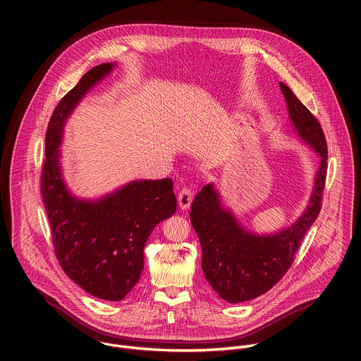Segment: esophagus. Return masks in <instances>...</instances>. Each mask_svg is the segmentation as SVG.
<instances>
[{
    "instance_id": "34e87169",
    "label": "esophagus",
    "mask_w": 361,
    "mask_h": 361,
    "mask_svg": "<svg viewBox=\"0 0 361 361\" xmlns=\"http://www.w3.org/2000/svg\"><path fill=\"white\" fill-rule=\"evenodd\" d=\"M191 201H192V194H191L190 190L184 188L183 191H180L178 198H177V204H178V207L181 210H187L191 205Z\"/></svg>"
}]
</instances>
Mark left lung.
I'll return each instance as SVG.
<instances>
[{"mask_svg": "<svg viewBox=\"0 0 361 361\" xmlns=\"http://www.w3.org/2000/svg\"><path fill=\"white\" fill-rule=\"evenodd\" d=\"M118 67L104 63L85 73L49 118L41 194L57 259L66 274L94 297L120 301L138 283L144 245L159 223L177 210L173 180H133L98 198L70 191L61 166L67 120L81 99Z\"/></svg>", "mask_w": 361, "mask_h": 361, "instance_id": "1", "label": "left lung"}]
</instances>
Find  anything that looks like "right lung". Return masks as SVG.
I'll list each match as a JSON object with an SVG mask.
<instances>
[{"label":"right lung","instance_id":"right-lung-1","mask_svg":"<svg viewBox=\"0 0 361 361\" xmlns=\"http://www.w3.org/2000/svg\"><path fill=\"white\" fill-rule=\"evenodd\" d=\"M288 120L298 138L320 157L313 195L302 214L271 234L250 233L221 201L214 184L205 185L191 204L190 220L202 248V273L228 302L259 297L277 284L290 269L307 230L320 212L326 181L327 142L322 126L288 90Z\"/></svg>","mask_w":361,"mask_h":361}]
</instances>
